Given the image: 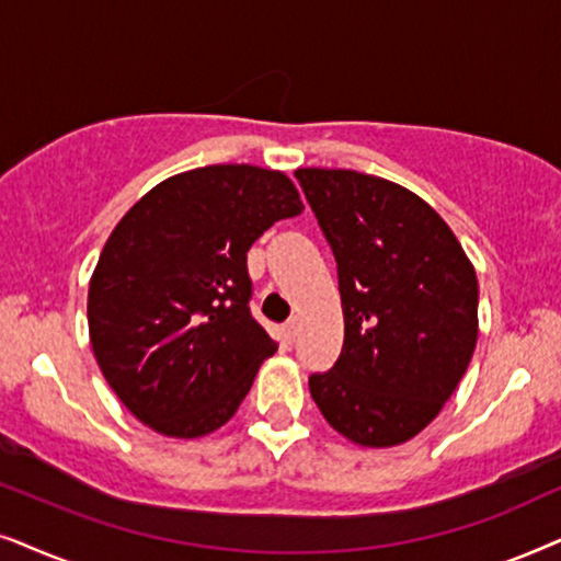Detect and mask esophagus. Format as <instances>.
I'll return each mask as SVG.
<instances>
[{
	"label": "esophagus",
	"mask_w": 561,
	"mask_h": 561,
	"mask_svg": "<svg viewBox=\"0 0 561 561\" xmlns=\"http://www.w3.org/2000/svg\"><path fill=\"white\" fill-rule=\"evenodd\" d=\"M287 339L289 341H295L297 339V331H300V318H297V316H293V318H289L287 320Z\"/></svg>",
	"instance_id": "esophagus-1"
}]
</instances>
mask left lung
I'll list each match as a JSON object with an SVG mask.
<instances>
[{
	"label": "left lung",
	"mask_w": 561,
	"mask_h": 561,
	"mask_svg": "<svg viewBox=\"0 0 561 561\" xmlns=\"http://www.w3.org/2000/svg\"><path fill=\"white\" fill-rule=\"evenodd\" d=\"M339 266L343 348L310 394L358 446L405 444L442 413L477 343V274L431 205L351 169H297Z\"/></svg>",
	"instance_id": "1"
}]
</instances>
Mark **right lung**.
<instances>
[{"label": "right lung", "mask_w": 561, "mask_h": 561, "mask_svg": "<svg viewBox=\"0 0 561 561\" xmlns=\"http://www.w3.org/2000/svg\"><path fill=\"white\" fill-rule=\"evenodd\" d=\"M300 213L282 171L215 163L153 186L117 222L89 282V339L140 423L197 438L236 415L276 351L251 316L245 253Z\"/></svg>", "instance_id": "right-lung-1"}]
</instances>
